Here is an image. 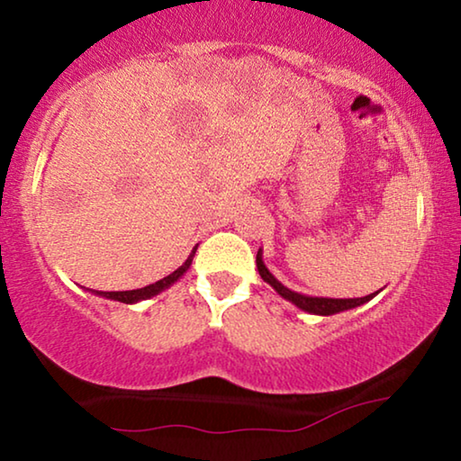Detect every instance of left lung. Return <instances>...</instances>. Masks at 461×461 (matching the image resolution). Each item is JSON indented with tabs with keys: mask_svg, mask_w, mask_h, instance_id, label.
<instances>
[{
	"mask_svg": "<svg viewBox=\"0 0 461 461\" xmlns=\"http://www.w3.org/2000/svg\"><path fill=\"white\" fill-rule=\"evenodd\" d=\"M257 269H258L260 277H263V281H267V284H269L281 298L292 302V304L298 306L300 311L319 314V317H331V314H338L343 311H352V308H356V306L366 304V302L373 300L376 294L381 292L379 290L375 294H368V296H364V298H317V296H306V294L292 292L290 287H285L269 269H267V265L263 260V250L260 249L257 252Z\"/></svg>",
	"mask_w": 461,
	"mask_h": 461,
	"instance_id": "8db88e82",
	"label": "left lung"
}]
</instances>
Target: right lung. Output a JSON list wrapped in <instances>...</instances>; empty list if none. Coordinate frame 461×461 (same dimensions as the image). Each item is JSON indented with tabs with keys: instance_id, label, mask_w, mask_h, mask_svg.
I'll list each match as a JSON object with an SVG mask.
<instances>
[{
	"instance_id": "obj_1",
	"label": "right lung",
	"mask_w": 461,
	"mask_h": 461,
	"mask_svg": "<svg viewBox=\"0 0 461 461\" xmlns=\"http://www.w3.org/2000/svg\"><path fill=\"white\" fill-rule=\"evenodd\" d=\"M196 249H198V246H194V249H192L190 257L184 260V265L177 267L174 273H169L167 277L155 281V284H150L147 287H140V290H128V292H99V290H91V292L95 294V296H101V298H107V300H115V302H123V304H136V302L153 298V296H157V294H161V292L167 290V287L174 285L176 281L180 279L182 275L190 269L192 258H194Z\"/></svg>"
}]
</instances>
